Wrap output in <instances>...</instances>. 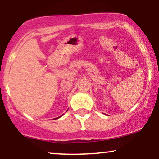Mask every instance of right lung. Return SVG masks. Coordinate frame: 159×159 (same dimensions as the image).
I'll use <instances>...</instances> for the list:
<instances>
[{
    "label": "right lung",
    "mask_w": 159,
    "mask_h": 159,
    "mask_svg": "<svg viewBox=\"0 0 159 159\" xmlns=\"http://www.w3.org/2000/svg\"><path fill=\"white\" fill-rule=\"evenodd\" d=\"M61 116H59V117H58V118H60V117H61ZM58 118H57V119H58Z\"/></svg>",
    "instance_id": "right-lung-1"
}]
</instances>
